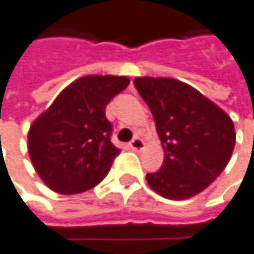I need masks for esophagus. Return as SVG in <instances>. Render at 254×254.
I'll return each mask as SVG.
<instances>
[{
  "instance_id": "esophagus-1",
  "label": "esophagus",
  "mask_w": 254,
  "mask_h": 254,
  "mask_svg": "<svg viewBox=\"0 0 254 254\" xmlns=\"http://www.w3.org/2000/svg\"><path fill=\"white\" fill-rule=\"evenodd\" d=\"M129 147L134 150V152H140L144 149V141L141 138H134L131 143H129Z\"/></svg>"
}]
</instances>
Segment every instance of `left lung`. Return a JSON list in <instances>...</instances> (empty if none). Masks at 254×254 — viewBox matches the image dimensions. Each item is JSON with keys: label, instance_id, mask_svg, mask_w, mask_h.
<instances>
[{"label": "left lung", "instance_id": "left-lung-1", "mask_svg": "<svg viewBox=\"0 0 254 254\" xmlns=\"http://www.w3.org/2000/svg\"><path fill=\"white\" fill-rule=\"evenodd\" d=\"M134 84L149 105L165 158L146 176L164 198L188 199L207 189L226 168L234 147L231 117L195 87L165 77H137Z\"/></svg>", "mask_w": 254, "mask_h": 254}]
</instances>
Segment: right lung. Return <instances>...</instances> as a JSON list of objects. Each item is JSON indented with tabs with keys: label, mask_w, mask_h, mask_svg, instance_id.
Masks as SVG:
<instances>
[{
	"label": "right lung",
	"mask_w": 254,
	"mask_h": 254,
	"mask_svg": "<svg viewBox=\"0 0 254 254\" xmlns=\"http://www.w3.org/2000/svg\"><path fill=\"white\" fill-rule=\"evenodd\" d=\"M123 75H84L66 86L31 125L28 152L40 179L62 195L96 186L120 150L111 143L107 104L126 86Z\"/></svg>",
	"instance_id": "add662e5"
}]
</instances>
